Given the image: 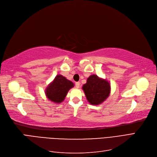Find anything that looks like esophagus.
Instances as JSON below:
<instances>
[{
  "label": "esophagus",
  "instance_id": "34e87169",
  "mask_svg": "<svg viewBox=\"0 0 157 157\" xmlns=\"http://www.w3.org/2000/svg\"><path fill=\"white\" fill-rule=\"evenodd\" d=\"M75 87H76V88H79V86H80V83H79V82H76V83H75Z\"/></svg>",
  "mask_w": 157,
  "mask_h": 157
}]
</instances>
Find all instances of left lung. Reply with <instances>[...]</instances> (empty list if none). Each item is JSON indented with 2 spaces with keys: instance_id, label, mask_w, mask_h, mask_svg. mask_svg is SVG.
<instances>
[{
  "instance_id": "1",
  "label": "left lung",
  "mask_w": 157,
  "mask_h": 157,
  "mask_svg": "<svg viewBox=\"0 0 157 157\" xmlns=\"http://www.w3.org/2000/svg\"><path fill=\"white\" fill-rule=\"evenodd\" d=\"M82 88L88 101L94 105L103 103L111 92L110 83L95 74L90 75Z\"/></svg>"
}]
</instances>
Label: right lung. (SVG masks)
Listing matches in <instances>:
<instances>
[{"mask_svg":"<svg viewBox=\"0 0 157 157\" xmlns=\"http://www.w3.org/2000/svg\"><path fill=\"white\" fill-rule=\"evenodd\" d=\"M74 86L71 81L59 74L56 76L45 90V94L48 99L56 103H60L64 100L68 90Z\"/></svg>","mask_w":157,"mask_h":157,"instance_id":"right-lung-1","label":"right lung"}]
</instances>
